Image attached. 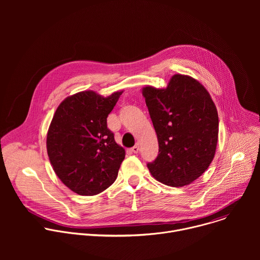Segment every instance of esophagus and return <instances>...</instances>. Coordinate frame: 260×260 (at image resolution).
<instances>
[{
  "instance_id": "34e87169",
  "label": "esophagus",
  "mask_w": 260,
  "mask_h": 260,
  "mask_svg": "<svg viewBox=\"0 0 260 260\" xmlns=\"http://www.w3.org/2000/svg\"><path fill=\"white\" fill-rule=\"evenodd\" d=\"M140 150V146H139V143H137L133 148H132V152L134 153H138Z\"/></svg>"
}]
</instances>
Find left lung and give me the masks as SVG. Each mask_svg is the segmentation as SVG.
Here are the masks:
<instances>
[{"label":"left lung","mask_w":260,"mask_h":260,"mask_svg":"<svg viewBox=\"0 0 260 260\" xmlns=\"http://www.w3.org/2000/svg\"><path fill=\"white\" fill-rule=\"evenodd\" d=\"M142 94L159 147L148 169L172 187L192 183L207 171L216 151L219 120L210 93L197 79L175 74L166 88L145 86Z\"/></svg>","instance_id":"left-lung-1"}]
</instances>
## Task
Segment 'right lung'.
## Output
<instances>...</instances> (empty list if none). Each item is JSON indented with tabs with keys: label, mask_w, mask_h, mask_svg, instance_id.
Wrapping results in <instances>:
<instances>
[{
	"label": "right lung",
	"mask_w": 260,
	"mask_h": 260,
	"mask_svg": "<svg viewBox=\"0 0 260 260\" xmlns=\"http://www.w3.org/2000/svg\"><path fill=\"white\" fill-rule=\"evenodd\" d=\"M121 91L102 96L92 90L66 98L48 128L46 146L54 173L80 196H95L114 183L125 157L107 117Z\"/></svg>",
	"instance_id": "obj_1"
}]
</instances>
